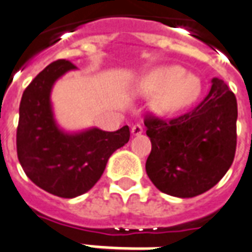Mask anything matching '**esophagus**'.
Wrapping results in <instances>:
<instances>
[{
	"label": "esophagus",
	"mask_w": 252,
	"mask_h": 252,
	"mask_svg": "<svg viewBox=\"0 0 252 252\" xmlns=\"http://www.w3.org/2000/svg\"><path fill=\"white\" fill-rule=\"evenodd\" d=\"M144 132V128L141 124H136V126H132V129H130V133L133 134V136H139Z\"/></svg>",
	"instance_id": "34e87169"
}]
</instances>
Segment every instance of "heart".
Listing matches in <instances>:
<instances>
[{
    "label": "heart",
    "instance_id": "heart-1",
    "mask_svg": "<svg viewBox=\"0 0 252 252\" xmlns=\"http://www.w3.org/2000/svg\"><path fill=\"white\" fill-rule=\"evenodd\" d=\"M202 82L198 76L180 66H162L149 71L134 86L139 96H155L153 109L161 115H170L189 107L198 99Z\"/></svg>",
    "mask_w": 252,
    "mask_h": 252
}]
</instances>
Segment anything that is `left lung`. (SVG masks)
Returning <instances> with one entry per match:
<instances>
[{
  "label": "left lung",
  "mask_w": 252,
  "mask_h": 252,
  "mask_svg": "<svg viewBox=\"0 0 252 252\" xmlns=\"http://www.w3.org/2000/svg\"><path fill=\"white\" fill-rule=\"evenodd\" d=\"M237 119L235 95L218 78L193 111L170 122L148 118L152 151L145 170L153 185L178 198H191L217 185L234 161Z\"/></svg>",
  "instance_id": "obj_1"
}]
</instances>
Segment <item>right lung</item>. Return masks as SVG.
Instances as JSON below:
<instances>
[{"instance_id":"right-lung-1","label":"right lung","mask_w":252,"mask_h":252,"mask_svg":"<svg viewBox=\"0 0 252 252\" xmlns=\"http://www.w3.org/2000/svg\"><path fill=\"white\" fill-rule=\"evenodd\" d=\"M76 67L61 59L36 75L19 104L17 155L38 188L62 198L84 194L99 181L113 152L129 141V128L115 132L96 126L67 132L55 120L51 91L55 82Z\"/></svg>"}]
</instances>
